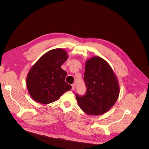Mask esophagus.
Returning a JSON list of instances; mask_svg holds the SVG:
<instances>
[{
	"mask_svg": "<svg viewBox=\"0 0 149 149\" xmlns=\"http://www.w3.org/2000/svg\"><path fill=\"white\" fill-rule=\"evenodd\" d=\"M71 86H72V90H73L74 88H75V84H71Z\"/></svg>",
	"mask_w": 149,
	"mask_h": 149,
	"instance_id": "obj_1",
	"label": "esophagus"
}]
</instances>
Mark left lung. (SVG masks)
Instances as JSON below:
<instances>
[{
    "label": "left lung",
    "mask_w": 149,
    "mask_h": 149,
    "mask_svg": "<svg viewBox=\"0 0 149 149\" xmlns=\"http://www.w3.org/2000/svg\"><path fill=\"white\" fill-rule=\"evenodd\" d=\"M84 81L86 92L76 94L78 105L86 114L99 116L114 106L119 94V86L113 71L102 58L94 56L86 61Z\"/></svg>",
    "instance_id": "1"
}]
</instances>
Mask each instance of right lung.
I'll return each instance as SVG.
<instances>
[{"instance_id": "1", "label": "right lung", "mask_w": 149, "mask_h": 149, "mask_svg": "<svg viewBox=\"0 0 149 149\" xmlns=\"http://www.w3.org/2000/svg\"><path fill=\"white\" fill-rule=\"evenodd\" d=\"M68 59L61 48L46 53L31 67L26 77V86L31 97L43 104L56 101L71 89L65 82L67 73L61 68Z\"/></svg>"}]
</instances>
